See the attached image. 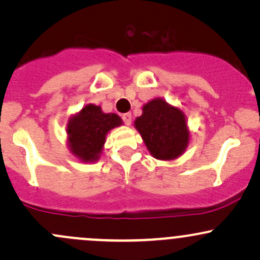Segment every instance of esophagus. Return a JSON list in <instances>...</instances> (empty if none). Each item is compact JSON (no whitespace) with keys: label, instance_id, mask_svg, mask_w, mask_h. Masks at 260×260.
Listing matches in <instances>:
<instances>
[{"label":"esophagus","instance_id":"34e87169","mask_svg":"<svg viewBox=\"0 0 260 260\" xmlns=\"http://www.w3.org/2000/svg\"><path fill=\"white\" fill-rule=\"evenodd\" d=\"M122 120H123L124 124H127V126H129L131 122H132V113H131V112L123 113V115H122Z\"/></svg>","mask_w":260,"mask_h":260}]
</instances>
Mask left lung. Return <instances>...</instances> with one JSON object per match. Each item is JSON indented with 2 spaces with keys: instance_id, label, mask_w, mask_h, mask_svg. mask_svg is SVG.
I'll list each match as a JSON object with an SVG mask.
<instances>
[{
  "instance_id": "obj_1",
  "label": "left lung",
  "mask_w": 260,
  "mask_h": 260,
  "mask_svg": "<svg viewBox=\"0 0 260 260\" xmlns=\"http://www.w3.org/2000/svg\"><path fill=\"white\" fill-rule=\"evenodd\" d=\"M134 126L151 156L157 160L177 159L189 142L184 113L159 98L143 106L142 116L136 118Z\"/></svg>"
}]
</instances>
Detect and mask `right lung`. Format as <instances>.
<instances>
[{
  "label": "right lung",
  "mask_w": 260,
  "mask_h": 260,
  "mask_svg": "<svg viewBox=\"0 0 260 260\" xmlns=\"http://www.w3.org/2000/svg\"><path fill=\"white\" fill-rule=\"evenodd\" d=\"M121 124L120 116L104 113L100 106L88 104L67 124L71 151L84 162L96 161L103 150L107 132Z\"/></svg>",
  "instance_id": "add662e5"
}]
</instances>
